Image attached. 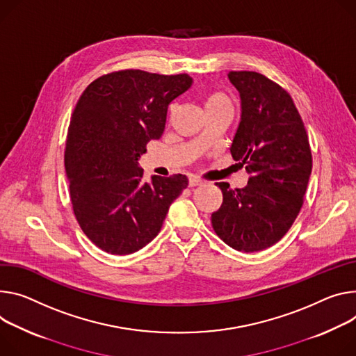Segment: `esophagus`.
I'll return each instance as SVG.
<instances>
[{"mask_svg":"<svg viewBox=\"0 0 356 356\" xmlns=\"http://www.w3.org/2000/svg\"><path fill=\"white\" fill-rule=\"evenodd\" d=\"M202 184V180L197 179V177H190L188 180V186L190 187H196V186H200Z\"/></svg>","mask_w":356,"mask_h":356,"instance_id":"34e87169","label":"esophagus"}]
</instances>
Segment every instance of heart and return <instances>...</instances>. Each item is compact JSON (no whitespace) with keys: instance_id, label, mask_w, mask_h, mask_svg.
Returning <instances> with one entry per match:
<instances>
[{"instance_id":"heart-1","label":"heart","mask_w":356,"mask_h":356,"mask_svg":"<svg viewBox=\"0 0 356 356\" xmlns=\"http://www.w3.org/2000/svg\"><path fill=\"white\" fill-rule=\"evenodd\" d=\"M220 105H230L229 99L225 98L224 95L218 93V92H213L210 93L206 101H204V108H210V106H220Z\"/></svg>"}]
</instances>
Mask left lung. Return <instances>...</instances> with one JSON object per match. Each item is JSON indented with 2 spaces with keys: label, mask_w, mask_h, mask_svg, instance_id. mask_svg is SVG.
<instances>
[{
  "label": "left lung",
  "mask_w": 356,
  "mask_h": 356,
  "mask_svg": "<svg viewBox=\"0 0 356 356\" xmlns=\"http://www.w3.org/2000/svg\"><path fill=\"white\" fill-rule=\"evenodd\" d=\"M241 99L230 152L250 175L243 188L218 183L222 203L211 214L217 236L243 252L280 241L296 221L312 170L302 119L286 90L251 71L229 72Z\"/></svg>",
  "instance_id": "left-lung-1"
}]
</instances>
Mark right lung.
Masks as SVG:
<instances>
[{"label":"right lung","instance_id":"obj_1","mask_svg":"<svg viewBox=\"0 0 356 356\" xmlns=\"http://www.w3.org/2000/svg\"><path fill=\"white\" fill-rule=\"evenodd\" d=\"M193 83L187 74L139 70L93 81L71 118L65 170L75 217L101 250L126 255L160 232L170 204L187 187L183 175L145 183L139 159L163 135L168 108Z\"/></svg>","mask_w":356,"mask_h":356}]
</instances>
